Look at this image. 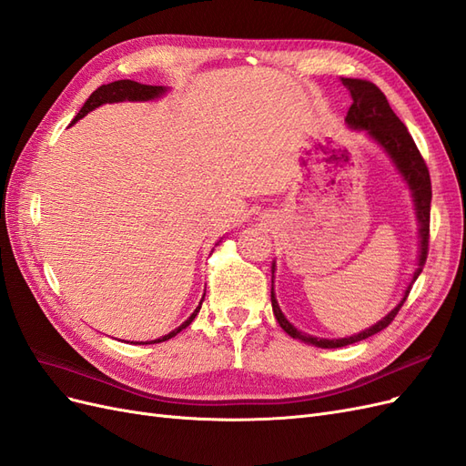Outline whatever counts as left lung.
<instances>
[{
  "label": "left lung",
  "instance_id": "8db88e82",
  "mask_svg": "<svg viewBox=\"0 0 466 466\" xmlns=\"http://www.w3.org/2000/svg\"><path fill=\"white\" fill-rule=\"evenodd\" d=\"M342 86L351 95V106L346 115V122L350 128L368 132L375 139V142L390 155L392 163L397 165L400 175L404 177L408 187H410V190H412L414 204H416V216H418V223H420V257H418V268H416L414 278H412V281H416V278L421 272V268H424V264H426L428 247H430L431 180H430L428 165H426L424 157H421V153L418 151L412 136L408 134L406 126L400 122V118L397 115H394V110L390 108L387 96L375 86V83L365 81V79L342 77ZM274 270L276 268L272 264V311H274L276 320L279 322V327L284 329L289 336L298 338V340H303L307 344H313L319 348H342L348 344L365 340V338H370L383 329H387L389 324L394 320V317L399 315L400 307L404 305V301L408 298V293H410V289H412V286H408L404 291L402 301L394 307L383 320L373 324L371 329L350 336V338L327 340V338H315V336H309V334L298 330L284 317V313H281V309L276 301V295H274Z\"/></svg>",
  "mask_w": 466,
  "mask_h": 466
}]
</instances>
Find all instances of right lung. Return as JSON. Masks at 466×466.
<instances>
[{"mask_svg":"<svg viewBox=\"0 0 466 466\" xmlns=\"http://www.w3.org/2000/svg\"><path fill=\"white\" fill-rule=\"evenodd\" d=\"M163 93H165V89L159 87V86H144V83H137V81H132V79H120V81H115V83H108V86H101L96 91L91 93V96L87 98V103L83 105V108L77 112L76 120L83 118V116L87 115V112L95 110L96 106H101V105H105V103L151 101V98H157V96H161ZM76 120H74V122H76ZM74 122H72V124H74ZM202 301H204V298H202ZM202 301H200L198 307H196V311H194L185 322H182L178 329H175L173 332H168V334L163 336V338H157V340H153V342H149V344L165 342V340H168V338L177 336L182 329H187L188 324L196 319V315H198L200 307H202ZM139 344H144V342H139ZM146 344H147V342H146Z\"/></svg>","mask_w":466,"mask_h":466,"instance_id":"add662e5","label":"right lung"}]
</instances>
